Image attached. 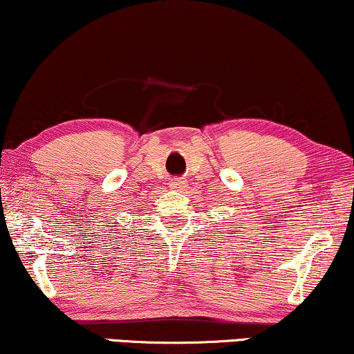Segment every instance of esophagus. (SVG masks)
Returning <instances> with one entry per match:
<instances>
[{"instance_id":"obj_1","label":"esophagus","mask_w":354,"mask_h":354,"mask_svg":"<svg viewBox=\"0 0 354 354\" xmlns=\"http://www.w3.org/2000/svg\"><path fill=\"white\" fill-rule=\"evenodd\" d=\"M185 178L182 177H177V178H172L171 180V188H174V190H183L185 188Z\"/></svg>"}]
</instances>
